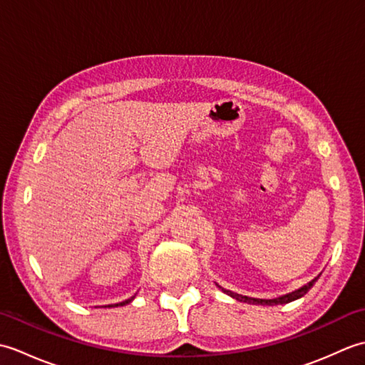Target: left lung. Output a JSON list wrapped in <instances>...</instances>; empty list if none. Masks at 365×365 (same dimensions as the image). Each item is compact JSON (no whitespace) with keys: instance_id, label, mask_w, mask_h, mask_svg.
Returning a JSON list of instances; mask_svg holds the SVG:
<instances>
[{"instance_id":"1","label":"left lung","mask_w":365,"mask_h":365,"mask_svg":"<svg viewBox=\"0 0 365 365\" xmlns=\"http://www.w3.org/2000/svg\"><path fill=\"white\" fill-rule=\"evenodd\" d=\"M317 279H319V276H317L315 279H312L311 282H307L306 285H302V287H299L298 290H294V292H292V293H287V294H282V297H279V298H273V299H259V298H250V297H243V294H240V293H235V292H232V290H227V289H222L221 285H218L220 289L226 293V294H229V297H232L234 299H237V301H243V302H247V304H262V306H277V304H287V302H292V301H294V299H299V298H302L304 297V294L311 290V287L317 282Z\"/></svg>"}]
</instances>
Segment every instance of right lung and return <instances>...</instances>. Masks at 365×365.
Returning a JSON list of instances; mask_svg holds the SVG:
<instances>
[{"label": "right lung", "instance_id": "add662e5", "mask_svg": "<svg viewBox=\"0 0 365 365\" xmlns=\"http://www.w3.org/2000/svg\"><path fill=\"white\" fill-rule=\"evenodd\" d=\"M135 297H136V294H133V297L128 298V299H125V301L118 302V304H108V306H103V307H118V306H125V304H128V302L133 301V299H135Z\"/></svg>", "mask_w": 365, "mask_h": 365}]
</instances>
